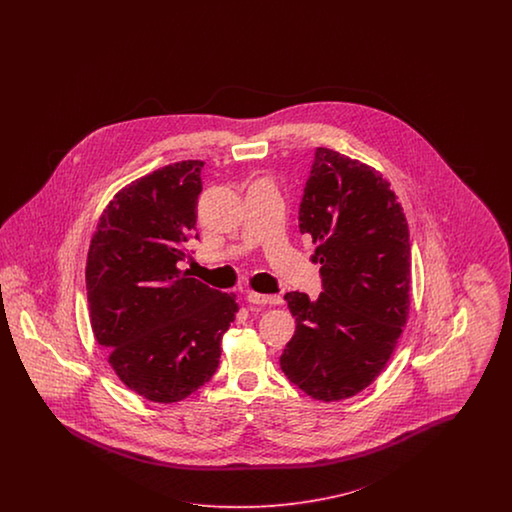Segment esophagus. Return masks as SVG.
I'll return each instance as SVG.
<instances>
[{"label": "esophagus", "instance_id": "esophagus-1", "mask_svg": "<svg viewBox=\"0 0 512 512\" xmlns=\"http://www.w3.org/2000/svg\"><path fill=\"white\" fill-rule=\"evenodd\" d=\"M249 304L255 306H279L283 304V298L279 295H261V293H248Z\"/></svg>", "mask_w": 512, "mask_h": 512}]
</instances>
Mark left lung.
I'll use <instances>...</instances> for the list:
<instances>
[{
	"mask_svg": "<svg viewBox=\"0 0 512 512\" xmlns=\"http://www.w3.org/2000/svg\"><path fill=\"white\" fill-rule=\"evenodd\" d=\"M317 244L323 293H287L296 319L279 358L287 379L321 402H340L385 370L409 315L411 244L402 204L379 172L317 148L298 210Z\"/></svg>",
	"mask_w": 512,
	"mask_h": 512,
	"instance_id": "left-lung-1",
	"label": "left lung"
}]
</instances>
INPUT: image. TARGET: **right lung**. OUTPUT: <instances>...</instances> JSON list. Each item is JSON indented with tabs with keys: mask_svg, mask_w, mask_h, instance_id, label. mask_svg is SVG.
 <instances>
[{
	"mask_svg": "<svg viewBox=\"0 0 512 512\" xmlns=\"http://www.w3.org/2000/svg\"><path fill=\"white\" fill-rule=\"evenodd\" d=\"M202 167L174 163L124 187L88 251L93 336L122 383L150 402H180L212 379L238 311L234 295L178 268L199 240Z\"/></svg>",
	"mask_w": 512,
	"mask_h": 512,
	"instance_id": "right-lung-1",
	"label": "right lung"
}]
</instances>
